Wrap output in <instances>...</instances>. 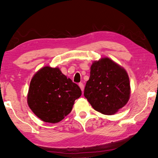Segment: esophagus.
<instances>
[{"instance_id": "1", "label": "esophagus", "mask_w": 158, "mask_h": 158, "mask_svg": "<svg viewBox=\"0 0 158 158\" xmlns=\"http://www.w3.org/2000/svg\"><path fill=\"white\" fill-rule=\"evenodd\" d=\"M79 86L80 87V89H81V91H82V92L84 91V84H83V83H79Z\"/></svg>"}]
</instances>
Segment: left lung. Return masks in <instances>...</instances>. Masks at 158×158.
<instances>
[{
    "instance_id": "1",
    "label": "left lung",
    "mask_w": 158,
    "mask_h": 158,
    "mask_svg": "<svg viewBox=\"0 0 158 158\" xmlns=\"http://www.w3.org/2000/svg\"><path fill=\"white\" fill-rule=\"evenodd\" d=\"M84 95L95 110L105 115L114 114L130 99L127 72L109 58L94 61Z\"/></svg>"
}]
</instances>
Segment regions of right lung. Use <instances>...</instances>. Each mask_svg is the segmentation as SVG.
Instances as JSON below:
<instances>
[{
	"label": "right lung",
	"instance_id": "1",
	"mask_svg": "<svg viewBox=\"0 0 158 158\" xmlns=\"http://www.w3.org/2000/svg\"><path fill=\"white\" fill-rule=\"evenodd\" d=\"M81 95L79 85L59 68L46 66L32 78L27 102L32 111L42 121L56 123L70 113L74 101Z\"/></svg>",
	"mask_w": 158,
	"mask_h": 158
}]
</instances>
